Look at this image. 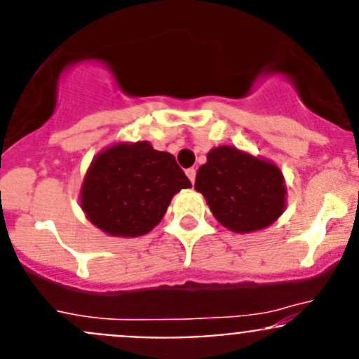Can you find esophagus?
Returning <instances> with one entry per match:
<instances>
[{
    "label": "esophagus",
    "mask_w": 359,
    "mask_h": 359,
    "mask_svg": "<svg viewBox=\"0 0 359 359\" xmlns=\"http://www.w3.org/2000/svg\"><path fill=\"white\" fill-rule=\"evenodd\" d=\"M186 175L189 177L191 182L194 184V180H196V170H194V168H189V170H187V172H186Z\"/></svg>",
    "instance_id": "1"
}]
</instances>
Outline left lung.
<instances>
[{"mask_svg": "<svg viewBox=\"0 0 359 359\" xmlns=\"http://www.w3.org/2000/svg\"><path fill=\"white\" fill-rule=\"evenodd\" d=\"M194 189L233 233L266 229L287 208V184L280 166L234 146L210 149L206 163L198 168Z\"/></svg>", "mask_w": 359, "mask_h": 359, "instance_id": "obj_1", "label": "left lung"}]
</instances>
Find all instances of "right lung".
<instances>
[{
	"instance_id": "obj_1",
	"label": "right lung",
	"mask_w": 359,
	"mask_h": 359,
	"mask_svg": "<svg viewBox=\"0 0 359 359\" xmlns=\"http://www.w3.org/2000/svg\"><path fill=\"white\" fill-rule=\"evenodd\" d=\"M189 187L173 154L156 151L147 140L116 142L90 163L79 206L102 233L137 238L153 231L172 198Z\"/></svg>"
}]
</instances>
